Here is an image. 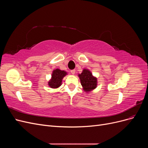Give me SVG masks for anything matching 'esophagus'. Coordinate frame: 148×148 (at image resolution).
Masks as SVG:
<instances>
[{"instance_id": "obj_1", "label": "esophagus", "mask_w": 148, "mask_h": 148, "mask_svg": "<svg viewBox=\"0 0 148 148\" xmlns=\"http://www.w3.org/2000/svg\"><path fill=\"white\" fill-rule=\"evenodd\" d=\"M75 71H76V70L74 69V70H71L70 71V72H71V74L74 75V74L75 73Z\"/></svg>"}]
</instances>
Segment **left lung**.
Masks as SVG:
<instances>
[{
	"label": "left lung",
	"mask_w": 148,
	"mask_h": 148,
	"mask_svg": "<svg viewBox=\"0 0 148 148\" xmlns=\"http://www.w3.org/2000/svg\"><path fill=\"white\" fill-rule=\"evenodd\" d=\"M79 77L84 91H89L96 88L97 79L88 70H83L82 73L79 75Z\"/></svg>",
	"instance_id": "8db88e82"
}]
</instances>
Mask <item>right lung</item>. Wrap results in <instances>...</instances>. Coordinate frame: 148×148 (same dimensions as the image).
Masks as SVG:
<instances>
[{
	"label": "right lung",
	"instance_id": "add662e5",
	"mask_svg": "<svg viewBox=\"0 0 148 148\" xmlns=\"http://www.w3.org/2000/svg\"><path fill=\"white\" fill-rule=\"evenodd\" d=\"M65 71H62L59 69H56L53 71L52 79L49 82V85L52 88H57L59 87L62 84V79L66 75Z\"/></svg>",
	"mask_w": 148,
	"mask_h": 148
}]
</instances>
